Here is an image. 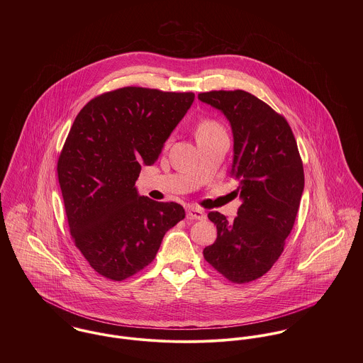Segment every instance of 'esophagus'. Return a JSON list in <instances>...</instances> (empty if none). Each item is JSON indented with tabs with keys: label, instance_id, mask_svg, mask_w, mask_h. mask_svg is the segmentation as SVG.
<instances>
[{
	"label": "esophagus",
	"instance_id": "esophagus-1",
	"mask_svg": "<svg viewBox=\"0 0 363 363\" xmlns=\"http://www.w3.org/2000/svg\"><path fill=\"white\" fill-rule=\"evenodd\" d=\"M187 219H191V220H203V219H206V213H204L201 209L189 208V209H187Z\"/></svg>",
	"mask_w": 363,
	"mask_h": 363
}]
</instances>
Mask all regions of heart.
<instances>
[{"mask_svg": "<svg viewBox=\"0 0 363 363\" xmlns=\"http://www.w3.org/2000/svg\"><path fill=\"white\" fill-rule=\"evenodd\" d=\"M218 131H223L222 125L212 120V118H207V120H203L199 127H197V138L200 137H204V135H209V134H213V133H218Z\"/></svg>", "mask_w": 363, "mask_h": 363, "instance_id": "obj_1", "label": "heart"}]
</instances>
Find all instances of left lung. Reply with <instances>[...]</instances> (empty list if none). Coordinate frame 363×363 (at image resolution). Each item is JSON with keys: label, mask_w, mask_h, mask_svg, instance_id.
I'll list each match as a JSON object with an SVG mask.
<instances>
[{"label": "left lung", "mask_w": 363, "mask_h": 363, "mask_svg": "<svg viewBox=\"0 0 363 363\" xmlns=\"http://www.w3.org/2000/svg\"><path fill=\"white\" fill-rule=\"evenodd\" d=\"M199 99L230 123V174L242 200L233 222L216 211L208 213L218 236L204 249V259L229 281L246 284L269 271L284 252L305 187L303 163L285 117L255 95L211 91Z\"/></svg>", "instance_id": "obj_1"}]
</instances>
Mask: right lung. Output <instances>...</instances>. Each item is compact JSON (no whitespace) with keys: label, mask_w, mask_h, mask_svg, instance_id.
<instances>
[{"label":"right lung","mask_w":363,"mask_h":363,"mask_svg":"<svg viewBox=\"0 0 363 363\" xmlns=\"http://www.w3.org/2000/svg\"><path fill=\"white\" fill-rule=\"evenodd\" d=\"M193 102V92L125 86L96 96L75 117L58 182L72 240L102 277L123 281L151 264L164 233L184 218L177 203L140 196L135 182Z\"/></svg>","instance_id":"obj_1"}]
</instances>
